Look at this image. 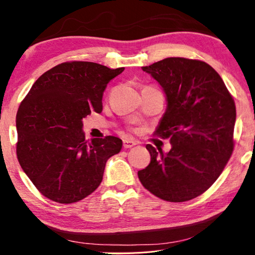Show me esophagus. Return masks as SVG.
<instances>
[{
    "mask_svg": "<svg viewBox=\"0 0 255 255\" xmlns=\"http://www.w3.org/2000/svg\"><path fill=\"white\" fill-rule=\"evenodd\" d=\"M137 143L136 141H133V140H130V139H124V141H123V146H124V148H131V147H133V146H135Z\"/></svg>",
    "mask_w": 255,
    "mask_h": 255,
    "instance_id": "34e87169",
    "label": "esophagus"
}]
</instances>
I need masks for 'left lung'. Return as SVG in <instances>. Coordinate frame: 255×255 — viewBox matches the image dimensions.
<instances>
[{"label":"left lung","instance_id":"8db88e82","mask_svg":"<svg viewBox=\"0 0 255 255\" xmlns=\"http://www.w3.org/2000/svg\"><path fill=\"white\" fill-rule=\"evenodd\" d=\"M141 68L166 96L155 135L170 138L171 149L164 154L146 145L150 163L138 178L163 200H191L218 179L234 149V99L218 73L201 60L169 57Z\"/></svg>","mask_w":255,"mask_h":255}]
</instances>
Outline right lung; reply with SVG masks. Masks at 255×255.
Wrapping results in <instances>:
<instances>
[{"label": "right lung", "instance_id": "obj_1", "mask_svg": "<svg viewBox=\"0 0 255 255\" xmlns=\"http://www.w3.org/2000/svg\"><path fill=\"white\" fill-rule=\"evenodd\" d=\"M124 67L66 62L34 82L16 112V156L41 195L59 204L80 201L100 185L106 163L123 140H86L82 120L102 111L107 84Z\"/></svg>", "mask_w": 255, "mask_h": 255}]
</instances>
